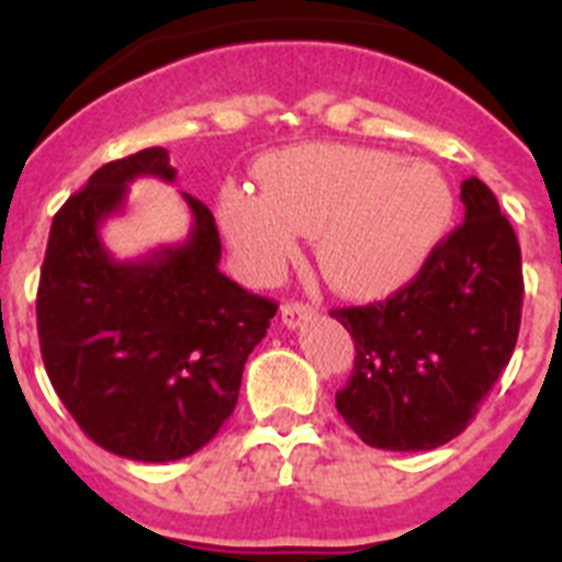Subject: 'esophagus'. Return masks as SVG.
<instances>
[{"label": "esophagus", "instance_id": "esophagus-1", "mask_svg": "<svg viewBox=\"0 0 562 562\" xmlns=\"http://www.w3.org/2000/svg\"><path fill=\"white\" fill-rule=\"evenodd\" d=\"M315 317V306L310 304H284L281 306V321H284V326H290V329H297V326H304L306 321H312Z\"/></svg>", "mask_w": 562, "mask_h": 562}]
</instances>
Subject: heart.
<instances>
[{
  "mask_svg": "<svg viewBox=\"0 0 562 562\" xmlns=\"http://www.w3.org/2000/svg\"><path fill=\"white\" fill-rule=\"evenodd\" d=\"M453 216L439 168L357 146H297L261 166V193L227 186L216 220L238 267L265 281L315 238L321 276L342 295H380L414 276Z\"/></svg>",
  "mask_w": 562,
  "mask_h": 562,
  "instance_id": "obj_1",
  "label": "heart"
}]
</instances>
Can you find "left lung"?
Wrapping results in <instances>:
<instances>
[{"label":"left lung","mask_w":562,"mask_h":562,"mask_svg":"<svg viewBox=\"0 0 562 562\" xmlns=\"http://www.w3.org/2000/svg\"><path fill=\"white\" fill-rule=\"evenodd\" d=\"M461 202L464 222L411 284L380 304L331 310L357 351L335 405L371 448L416 453L456 439L518 342V236L479 177L461 182Z\"/></svg>","instance_id":"left-lung-1"}]
</instances>
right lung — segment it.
Instances as JSON below:
<instances>
[{"label": "right lung", "instance_id": "obj_1", "mask_svg": "<svg viewBox=\"0 0 562 562\" xmlns=\"http://www.w3.org/2000/svg\"><path fill=\"white\" fill-rule=\"evenodd\" d=\"M137 177L173 182L166 148L106 162L56 213L36 295L49 382L78 428L134 461L205 448L233 414L241 371L278 306L220 272L213 213L182 193V245L117 261L101 225L126 207Z\"/></svg>", "mask_w": 562, "mask_h": 562}]
</instances>
